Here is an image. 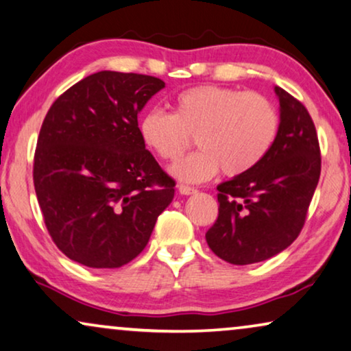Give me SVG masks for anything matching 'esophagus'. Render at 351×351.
<instances>
[{"label":"esophagus","instance_id":"esophagus-1","mask_svg":"<svg viewBox=\"0 0 351 351\" xmlns=\"http://www.w3.org/2000/svg\"><path fill=\"white\" fill-rule=\"evenodd\" d=\"M179 191H180L182 195H193V193H196V189H193V186H190V185L180 184L179 185Z\"/></svg>","mask_w":351,"mask_h":351}]
</instances>
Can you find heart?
Returning a JSON list of instances; mask_svg holds the SVG:
<instances>
[{
	"label": "heart",
	"instance_id": "1",
	"mask_svg": "<svg viewBox=\"0 0 351 351\" xmlns=\"http://www.w3.org/2000/svg\"><path fill=\"white\" fill-rule=\"evenodd\" d=\"M174 113L150 108L138 119V136L158 158H179L196 136L199 148L171 172L182 180L203 182L217 174L241 176L271 150L280 132V112L263 94L201 84L172 100Z\"/></svg>",
	"mask_w": 351,
	"mask_h": 351
}]
</instances>
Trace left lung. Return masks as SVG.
I'll list each match as a JSON object with an SVG mask.
<instances>
[{
    "instance_id": "1",
    "label": "left lung",
    "mask_w": 351,
    "mask_h": 351,
    "mask_svg": "<svg viewBox=\"0 0 351 351\" xmlns=\"http://www.w3.org/2000/svg\"><path fill=\"white\" fill-rule=\"evenodd\" d=\"M280 132L246 174L217 186L219 217L206 233L210 251L233 265L267 261L294 243L321 174L318 134L310 113L275 86Z\"/></svg>"
}]
</instances>
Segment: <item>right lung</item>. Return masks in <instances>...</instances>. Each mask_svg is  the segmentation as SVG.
I'll return each mask as SVG.
<instances>
[{"instance_id": "right-lung-1", "label": "right lung", "mask_w": 351, "mask_h": 351, "mask_svg": "<svg viewBox=\"0 0 351 351\" xmlns=\"http://www.w3.org/2000/svg\"><path fill=\"white\" fill-rule=\"evenodd\" d=\"M165 81L99 71L51 105L38 137L33 184L47 232L71 261L126 265L145 249L176 182L138 136L137 114Z\"/></svg>"}]
</instances>
